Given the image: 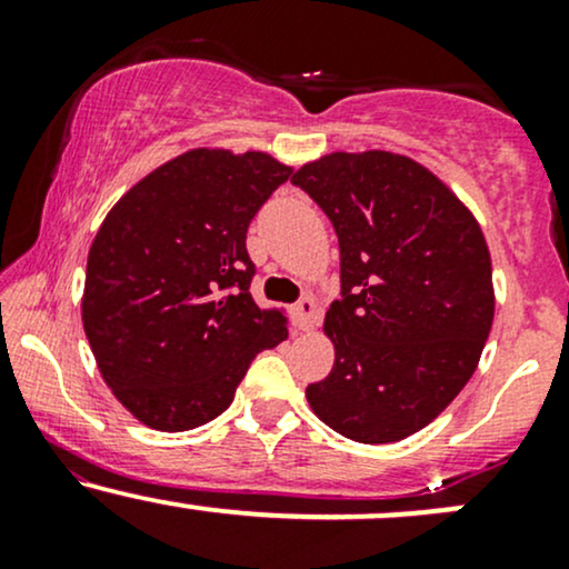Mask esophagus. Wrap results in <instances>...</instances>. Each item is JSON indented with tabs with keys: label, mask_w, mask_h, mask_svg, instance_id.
I'll use <instances>...</instances> for the list:
<instances>
[{
	"label": "esophagus",
	"mask_w": 569,
	"mask_h": 569,
	"mask_svg": "<svg viewBox=\"0 0 569 569\" xmlns=\"http://www.w3.org/2000/svg\"><path fill=\"white\" fill-rule=\"evenodd\" d=\"M291 316H293V326H297V329H302V331L312 329V323H316V316H318L316 299L312 297L299 299V302L291 307Z\"/></svg>",
	"instance_id": "34e87169"
}]
</instances>
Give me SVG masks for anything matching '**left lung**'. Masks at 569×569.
I'll return each instance as SVG.
<instances>
[{"instance_id": "obj_1", "label": "left lung", "mask_w": 569, "mask_h": 569, "mask_svg": "<svg viewBox=\"0 0 569 569\" xmlns=\"http://www.w3.org/2000/svg\"><path fill=\"white\" fill-rule=\"evenodd\" d=\"M291 184L335 227L342 286L323 323L335 369L307 385V401L345 439H407L466 388L492 329L481 227L447 184L403 154H326Z\"/></svg>"}]
</instances>
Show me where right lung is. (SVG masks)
<instances>
[{
  "mask_svg": "<svg viewBox=\"0 0 569 569\" xmlns=\"http://www.w3.org/2000/svg\"><path fill=\"white\" fill-rule=\"evenodd\" d=\"M291 168L264 152L192 149L141 179L88 253L82 326L136 420L179 433L232 403L257 352L289 337L251 297L246 232Z\"/></svg>",
  "mask_w": 569,
  "mask_h": 569,
  "instance_id": "obj_1",
  "label": "right lung"
}]
</instances>
